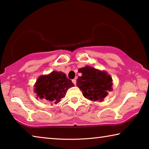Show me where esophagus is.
<instances>
[{
  "mask_svg": "<svg viewBox=\"0 0 149 149\" xmlns=\"http://www.w3.org/2000/svg\"><path fill=\"white\" fill-rule=\"evenodd\" d=\"M72 82H73V84H74L75 85H76V79H73L72 80Z\"/></svg>",
  "mask_w": 149,
  "mask_h": 149,
  "instance_id": "34e87169",
  "label": "esophagus"
}]
</instances>
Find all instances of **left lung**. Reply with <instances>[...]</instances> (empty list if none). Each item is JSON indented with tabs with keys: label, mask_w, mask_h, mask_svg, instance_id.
Returning a JSON list of instances; mask_svg holds the SVG:
<instances>
[{
	"label": "left lung",
	"mask_w": 149,
	"mask_h": 149,
	"mask_svg": "<svg viewBox=\"0 0 149 149\" xmlns=\"http://www.w3.org/2000/svg\"><path fill=\"white\" fill-rule=\"evenodd\" d=\"M78 72L82 75L77 78V86L86 99L101 102L112 90V79L107 72L90 66L79 68Z\"/></svg>",
	"instance_id": "obj_1"
}]
</instances>
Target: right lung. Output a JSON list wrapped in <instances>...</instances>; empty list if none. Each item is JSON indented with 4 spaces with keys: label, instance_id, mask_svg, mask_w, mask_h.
<instances>
[{
    "label": "right lung",
    "instance_id": "right-lung-1",
    "mask_svg": "<svg viewBox=\"0 0 149 149\" xmlns=\"http://www.w3.org/2000/svg\"><path fill=\"white\" fill-rule=\"evenodd\" d=\"M74 86L64 73L54 71L48 75H41L37 79L34 92L39 99L57 104L64 97L68 89Z\"/></svg>",
    "mask_w": 149,
    "mask_h": 149
}]
</instances>
